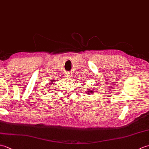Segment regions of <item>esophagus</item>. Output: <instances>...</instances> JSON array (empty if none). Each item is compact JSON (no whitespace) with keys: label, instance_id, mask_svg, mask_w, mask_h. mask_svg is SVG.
<instances>
[{"label":"esophagus","instance_id":"esophagus-1","mask_svg":"<svg viewBox=\"0 0 149 149\" xmlns=\"http://www.w3.org/2000/svg\"><path fill=\"white\" fill-rule=\"evenodd\" d=\"M70 76V75H68V77H69Z\"/></svg>","mask_w":149,"mask_h":149}]
</instances>
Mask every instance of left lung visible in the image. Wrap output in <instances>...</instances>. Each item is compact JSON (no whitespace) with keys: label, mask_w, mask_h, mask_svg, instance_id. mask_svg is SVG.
<instances>
[{"label":"left lung","mask_w":149,"mask_h":149,"mask_svg":"<svg viewBox=\"0 0 149 149\" xmlns=\"http://www.w3.org/2000/svg\"><path fill=\"white\" fill-rule=\"evenodd\" d=\"M90 90H91V89H90ZM90 93H91V91H90V92H88L87 93H88V94H90Z\"/></svg>","instance_id":"obj_1"}]
</instances>
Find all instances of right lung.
<instances>
[{"label": "right lung", "instance_id": "right-lung-1", "mask_svg": "<svg viewBox=\"0 0 149 149\" xmlns=\"http://www.w3.org/2000/svg\"><path fill=\"white\" fill-rule=\"evenodd\" d=\"M51 83H52V84H53V83H54V81H52Z\"/></svg>", "mask_w": 149, "mask_h": 149}]
</instances>
